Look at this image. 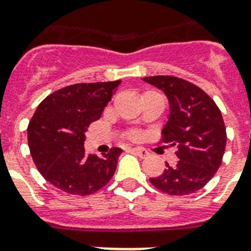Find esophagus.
Listing matches in <instances>:
<instances>
[{
    "mask_svg": "<svg viewBox=\"0 0 251 251\" xmlns=\"http://www.w3.org/2000/svg\"><path fill=\"white\" fill-rule=\"evenodd\" d=\"M133 151L138 155V156H140V158H142V159L148 158L149 155H150V152H149V151L144 148H134Z\"/></svg>",
    "mask_w": 251,
    "mask_h": 251,
    "instance_id": "esophagus-1",
    "label": "esophagus"
}]
</instances>
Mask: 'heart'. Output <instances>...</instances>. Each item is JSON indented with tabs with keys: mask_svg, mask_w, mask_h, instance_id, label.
Masks as SVG:
<instances>
[{
	"mask_svg": "<svg viewBox=\"0 0 251 251\" xmlns=\"http://www.w3.org/2000/svg\"><path fill=\"white\" fill-rule=\"evenodd\" d=\"M130 137H132V138H137L138 137V133H137V132H132V133H130Z\"/></svg>",
	"mask_w": 251,
	"mask_h": 251,
	"instance_id": "1",
	"label": "heart"
}]
</instances>
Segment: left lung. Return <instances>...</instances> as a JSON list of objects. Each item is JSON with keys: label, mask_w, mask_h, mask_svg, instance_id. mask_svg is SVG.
<instances>
[{"label": "left lung", "mask_w": 251, "mask_h": 251, "mask_svg": "<svg viewBox=\"0 0 251 251\" xmlns=\"http://www.w3.org/2000/svg\"><path fill=\"white\" fill-rule=\"evenodd\" d=\"M167 95L171 114L161 130L163 144L177 146L178 161L150 178L160 191L185 196L204 187L222 164L227 134L222 114L200 87L172 75L144 78Z\"/></svg>", "instance_id": "1"}]
</instances>
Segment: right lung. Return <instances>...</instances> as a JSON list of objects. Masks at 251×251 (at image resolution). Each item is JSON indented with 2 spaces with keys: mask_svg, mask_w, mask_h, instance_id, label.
Returning <instances> with one entry per match:
<instances>
[{
  "mask_svg": "<svg viewBox=\"0 0 251 251\" xmlns=\"http://www.w3.org/2000/svg\"><path fill=\"white\" fill-rule=\"evenodd\" d=\"M121 80L76 83L47 96L28 126V145L39 173L51 185L72 195L99 191L115 173L122 149L101 158L86 154L84 132L99 121Z\"/></svg>",
  "mask_w": 251,
  "mask_h": 251,
  "instance_id": "1",
  "label": "right lung"
}]
</instances>
